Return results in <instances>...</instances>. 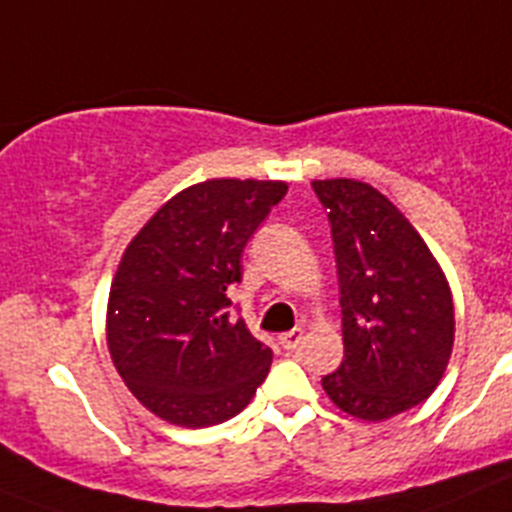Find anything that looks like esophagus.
Returning a JSON list of instances; mask_svg holds the SVG:
<instances>
[{"instance_id": "34e87169", "label": "esophagus", "mask_w": 512, "mask_h": 512, "mask_svg": "<svg viewBox=\"0 0 512 512\" xmlns=\"http://www.w3.org/2000/svg\"><path fill=\"white\" fill-rule=\"evenodd\" d=\"M279 343H282L284 351H295V348L302 343V330L300 328L287 330V333H282V336H279Z\"/></svg>"}]
</instances>
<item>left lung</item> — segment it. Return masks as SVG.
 <instances>
[{
  "instance_id": "obj_1",
  "label": "left lung",
  "mask_w": 512,
  "mask_h": 512,
  "mask_svg": "<svg viewBox=\"0 0 512 512\" xmlns=\"http://www.w3.org/2000/svg\"><path fill=\"white\" fill-rule=\"evenodd\" d=\"M328 210L343 361L323 390L343 413L387 420L431 397L454 346V302L418 230L382 192L356 179L312 182Z\"/></svg>"
}]
</instances>
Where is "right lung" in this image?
<instances>
[{"mask_svg": "<svg viewBox=\"0 0 512 512\" xmlns=\"http://www.w3.org/2000/svg\"><path fill=\"white\" fill-rule=\"evenodd\" d=\"M284 182L207 179L171 197L122 253L107 305L117 374L153 415L207 428L246 408L271 348L230 315L241 256Z\"/></svg>", "mask_w": 512, "mask_h": 512, "instance_id": "add662e5", "label": "right lung"}]
</instances>
